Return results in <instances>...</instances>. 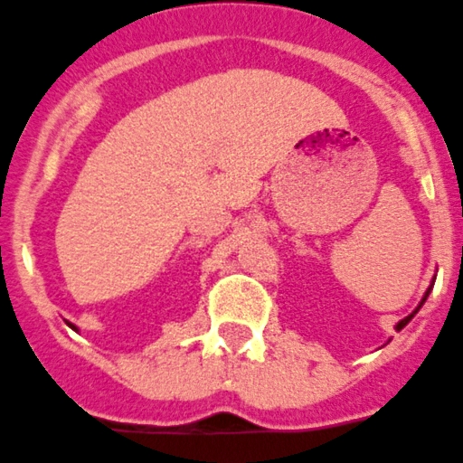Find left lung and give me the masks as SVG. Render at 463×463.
Wrapping results in <instances>:
<instances>
[{"label": "left lung", "instance_id": "left-lung-1", "mask_svg": "<svg viewBox=\"0 0 463 463\" xmlns=\"http://www.w3.org/2000/svg\"><path fill=\"white\" fill-rule=\"evenodd\" d=\"M431 288H434V283H431V286H429V288H427V293H424L422 302H420V304H418V309H415V311H413V314H411V316H406V318H403V320H399V323H397V330H403V327H406V325H408V323H411V318H413V316H415V314H418V311H420V307H422V304H424V299H427V298H429V293H431Z\"/></svg>", "mask_w": 463, "mask_h": 463}]
</instances>
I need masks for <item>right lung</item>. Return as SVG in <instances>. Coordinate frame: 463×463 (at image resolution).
Returning <instances> with one entry per match:
<instances>
[{
    "instance_id": "obj_1",
    "label": "right lung",
    "mask_w": 463,
    "mask_h": 463,
    "mask_svg": "<svg viewBox=\"0 0 463 463\" xmlns=\"http://www.w3.org/2000/svg\"><path fill=\"white\" fill-rule=\"evenodd\" d=\"M71 325V323H69ZM71 327H73V330H76V325H71Z\"/></svg>"
}]
</instances>
